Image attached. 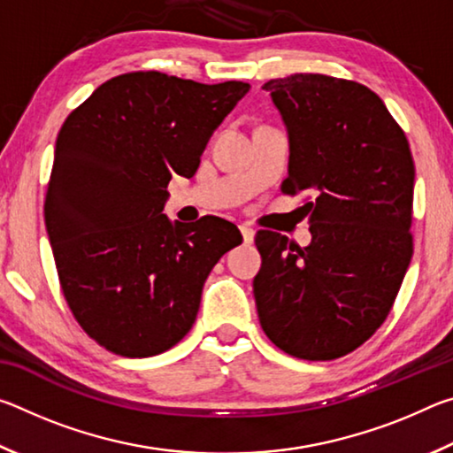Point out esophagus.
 Returning <instances> with one entry per match:
<instances>
[{
	"mask_svg": "<svg viewBox=\"0 0 453 453\" xmlns=\"http://www.w3.org/2000/svg\"><path fill=\"white\" fill-rule=\"evenodd\" d=\"M240 232H242V237H243V243H251V242H254V237H256L254 227L240 226Z\"/></svg>",
	"mask_w": 453,
	"mask_h": 453,
	"instance_id": "34e87169",
	"label": "esophagus"
}]
</instances>
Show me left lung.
<instances>
[{
  "instance_id": "8db88e82",
  "label": "left lung",
  "mask_w": 453,
  "mask_h": 453,
  "mask_svg": "<svg viewBox=\"0 0 453 453\" xmlns=\"http://www.w3.org/2000/svg\"><path fill=\"white\" fill-rule=\"evenodd\" d=\"M289 137L283 194L302 205L311 243L262 229L254 278L259 324L289 356L335 359L392 310L413 254L410 143L370 88L321 73L264 83Z\"/></svg>"
}]
</instances>
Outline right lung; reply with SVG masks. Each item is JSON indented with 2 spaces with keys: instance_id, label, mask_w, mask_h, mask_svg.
Listing matches in <instances>:
<instances>
[{
  "instance_id": "add662e5",
  "label": "right lung",
  "mask_w": 453,
  "mask_h": 453,
  "mask_svg": "<svg viewBox=\"0 0 453 453\" xmlns=\"http://www.w3.org/2000/svg\"><path fill=\"white\" fill-rule=\"evenodd\" d=\"M250 83L134 72L99 86L61 126L43 216L61 289L91 340L126 357L175 346L211 267L242 234L205 216L172 224L167 183L191 178Z\"/></svg>"
}]
</instances>
